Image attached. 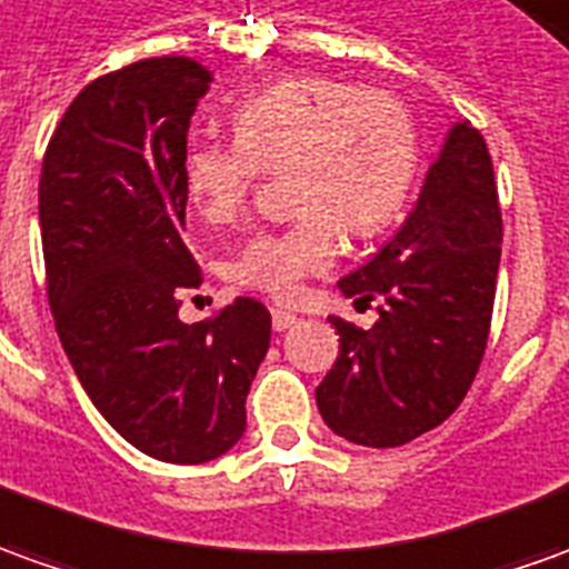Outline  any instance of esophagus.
<instances>
[{"instance_id": "obj_1", "label": "esophagus", "mask_w": 569, "mask_h": 569, "mask_svg": "<svg viewBox=\"0 0 569 569\" xmlns=\"http://www.w3.org/2000/svg\"><path fill=\"white\" fill-rule=\"evenodd\" d=\"M300 322L293 312H288V309H272V328L276 331H288V328H293V325Z\"/></svg>"}]
</instances>
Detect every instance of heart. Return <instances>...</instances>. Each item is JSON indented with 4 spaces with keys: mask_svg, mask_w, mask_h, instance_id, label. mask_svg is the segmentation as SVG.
Listing matches in <instances>:
<instances>
[{
    "mask_svg": "<svg viewBox=\"0 0 569 569\" xmlns=\"http://www.w3.org/2000/svg\"><path fill=\"white\" fill-rule=\"evenodd\" d=\"M232 142L201 139L186 154L198 213L229 222L262 172H288L297 219L253 234L229 266L238 284L291 297L337 253V226L356 238L381 232L402 210L418 170V136L399 98L337 77L272 82L238 104Z\"/></svg>",
    "mask_w": 569,
    "mask_h": 569,
    "instance_id": "obj_1",
    "label": "heart"
}]
</instances>
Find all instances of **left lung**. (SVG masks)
Segmentation results:
<instances>
[{"label":"left lung","instance_id":"8db88e82","mask_svg":"<svg viewBox=\"0 0 569 569\" xmlns=\"http://www.w3.org/2000/svg\"><path fill=\"white\" fill-rule=\"evenodd\" d=\"M501 260V210L487 142L449 129L402 229L337 288L381 300L368 331L331 316L340 356L316 387L325 425L390 449L442 425L471 390L487 350Z\"/></svg>","mask_w":569,"mask_h":569}]
</instances>
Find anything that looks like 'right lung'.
<instances>
[{
	"mask_svg": "<svg viewBox=\"0 0 569 569\" xmlns=\"http://www.w3.org/2000/svg\"><path fill=\"white\" fill-rule=\"evenodd\" d=\"M210 70L144 58L73 98L42 158L39 229L54 328L104 421L139 452L203 465L247 427L272 316L238 297L179 319L201 272L182 241L186 136Z\"/></svg>",
	"mask_w": 569,
	"mask_h": 569,
	"instance_id": "add662e5",
	"label": "right lung"
}]
</instances>
